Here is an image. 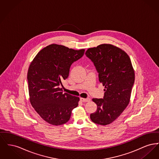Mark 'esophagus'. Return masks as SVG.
<instances>
[{
    "mask_svg": "<svg viewBox=\"0 0 159 159\" xmlns=\"http://www.w3.org/2000/svg\"><path fill=\"white\" fill-rule=\"evenodd\" d=\"M90 100H91V99L89 98H80V101H82V102H89V101H90Z\"/></svg>",
    "mask_w": 159,
    "mask_h": 159,
    "instance_id": "1",
    "label": "esophagus"
}]
</instances>
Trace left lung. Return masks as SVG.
I'll use <instances>...</instances> for the list:
<instances>
[{
  "instance_id": "obj_1",
  "label": "left lung",
  "mask_w": 159,
  "mask_h": 159,
  "mask_svg": "<svg viewBox=\"0 0 159 159\" xmlns=\"http://www.w3.org/2000/svg\"><path fill=\"white\" fill-rule=\"evenodd\" d=\"M85 55L93 63L99 81L106 88L103 98L92 99L97 110L91 114L90 118L96 124L109 125L129 104L135 82L131 61L125 51L108 44L89 48Z\"/></svg>"
}]
</instances>
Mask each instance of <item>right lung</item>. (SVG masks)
Masks as SVG:
<instances>
[{
	"mask_svg": "<svg viewBox=\"0 0 159 159\" xmlns=\"http://www.w3.org/2000/svg\"><path fill=\"white\" fill-rule=\"evenodd\" d=\"M84 49L74 50L52 44L42 49L31 62L27 73L31 104L48 123L61 125L70 120L79 98L63 93L62 81L67 79L71 64Z\"/></svg>",
	"mask_w": 159,
	"mask_h": 159,
	"instance_id": "right-lung-1",
	"label": "right lung"
}]
</instances>
